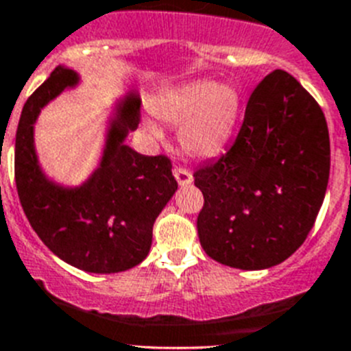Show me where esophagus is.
Segmentation results:
<instances>
[{"label":"esophagus","mask_w":351,"mask_h":351,"mask_svg":"<svg viewBox=\"0 0 351 351\" xmlns=\"http://www.w3.org/2000/svg\"><path fill=\"white\" fill-rule=\"evenodd\" d=\"M173 176H176V179H178L179 186H188L193 182V176H191L186 169H181V167L173 169Z\"/></svg>","instance_id":"esophagus-1"}]
</instances>
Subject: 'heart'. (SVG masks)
I'll list each match as a JSON object with an SVG mask.
<instances>
[{
	"instance_id": "obj_1",
	"label": "heart",
	"mask_w": 351,
	"mask_h": 351,
	"mask_svg": "<svg viewBox=\"0 0 351 351\" xmlns=\"http://www.w3.org/2000/svg\"><path fill=\"white\" fill-rule=\"evenodd\" d=\"M158 119L179 126V144L193 158H213L223 151L237 123L241 95L232 84L197 80L161 93L151 101ZM145 132L160 141L156 125L145 121Z\"/></svg>"
}]
</instances>
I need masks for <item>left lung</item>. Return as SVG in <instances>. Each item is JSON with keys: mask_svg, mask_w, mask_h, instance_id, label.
I'll list each match as a JSON object with an SVG mask.
<instances>
[{"mask_svg": "<svg viewBox=\"0 0 351 351\" xmlns=\"http://www.w3.org/2000/svg\"><path fill=\"white\" fill-rule=\"evenodd\" d=\"M328 172L320 105L290 73L271 71L251 93L234 144L193 173L204 193L197 219L204 251L243 271L285 262L315 225Z\"/></svg>", "mask_w": 351, "mask_h": 351, "instance_id": "left-lung-1", "label": "left lung"}]
</instances>
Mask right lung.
Listing matches in <instances>:
<instances>
[{
	"mask_svg": "<svg viewBox=\"0 0 351 351\" xmlns=\"http://www.w3.org/2000/svg\"><path fill=\"white\" fill-rule=\"evenodd\" d=\"M75 70L60 64L27 98L15 135V184L33 230L58 258L80 271L114 274L149 255L153 225L178 191L170 160L145 156L126 144L141 123V98L133 89L117 98L107 117L98 167L77 186L49 178L35 147V123L66 89Z\"/></svg>",
	"mask_w": 351,
	"mask_h": 351,
	"instance_id": "add662e5",
	"label": "right lung"
}]
</instances>
